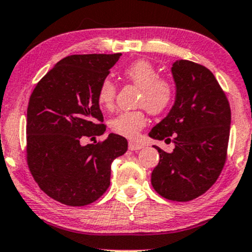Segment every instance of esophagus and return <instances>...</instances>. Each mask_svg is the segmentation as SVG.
Returning a JSON list of instances; mask_svg holds the SVG:
<instances>
[{
  "label": "esophagus",
  "instance_id": "34e87169",
  "mask_svg": "<svg viewBox=\"0 0 252 252\" xmlns=\"http://www.w3.org/2000/svg\"><path fill=\"white\" fill-rule=\"evenodd\" d=\"M128 147H129V150H132V151H137V150L143 149L144 145H143V144H140V143H137V141H129Z\"/></svg>",
  "mask_w": 252,
  "mask_h": 252
}]
</instances>
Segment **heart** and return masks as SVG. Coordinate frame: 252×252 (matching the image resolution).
<instances>
[{"instance_id": "1", "label": "heart", "mask_w": 252, "mask_h": 252, "mask_svg": "<svg viewBox=\"0 0 252 252\" xmlns=\"http://www.w3.org/2000/svg\"><path fill=\"white\" fill-rule=\"evenodd\" d=\"M124 76L140 88L139 105L144 106L151 114H160L166 111L173 99L172 84L166 79L158 78V72L146 60L132 62L124 69ZM115 86L111 80H103L97 91V102L102 108L113 107ZM143 111L123 112L109 121V127L115 134L125 138H134L146 125Z\"/></svg>"}]
</instances>
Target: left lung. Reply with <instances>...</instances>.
Returning <instances> with one entry per match:
<instances>
[{
    "mask_svg": "<svg viewBox=\"0 0 252 252\" xmlns=\"http://www.w3.org/2000/svg\"><path fill=\"white\" fill-rule=\"evenodd\" d=\"M176 85L172 108L149 135L173 143L158 150L151 183L161 197L189 202L215 184L226 160L231 111L225 94L206 67L177 60L171 67Z\"/></svg>",
    "mask_w": 252,
    "mask_h": 252,
    "instance_id": "8db88e82",
    "label": "left lung"
}]
</instances>
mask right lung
<instances>
[{"mask_svg": "<svg viewBox=\"0 0 252 252\" xmlns=\"http://www.w3.org/2000/svg\"><path fill=\"white\" fill-rule=\"evenodd\" d=\"M118 54L70 55L59 61L32 91L27 109V162L40 189L69 206L95 202L109 186L111 165L127 140L106 131L97 91Z\"/></svg>", "mask_w": 252, "mask_h": 252, "instance_id": "right-lung-1", "label": "right lung"}]
</instances>
